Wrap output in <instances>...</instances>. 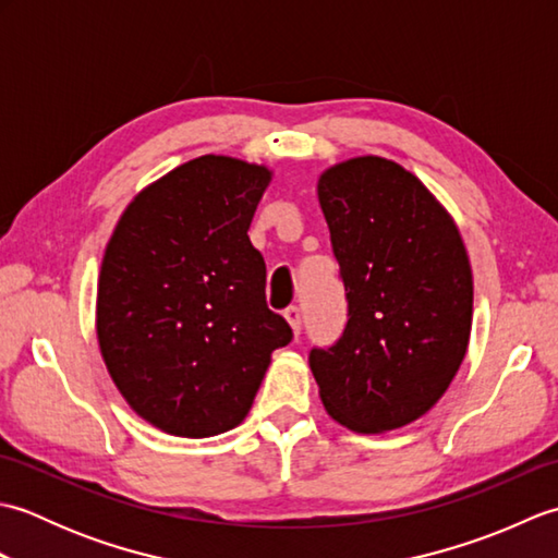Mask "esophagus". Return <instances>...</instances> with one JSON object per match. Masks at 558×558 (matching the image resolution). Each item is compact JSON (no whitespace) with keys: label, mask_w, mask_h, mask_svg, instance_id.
<instances>
[{"label":"esophagus","mask_w":558,"mask_h":558,"mask_svg":"<svg viewBox=\"0 0 558 558\" xmlns=\"http://www.w3.org/2000/svg\"><path fill=\"white\" fill-rule=\"evenodd\" d=\"M286 318H288V324L292 326L294 336H300V330H302V310H300V306L290 304L286 310Z\"/></svg>","instance_id":"esophagus-1"}]
</instances>
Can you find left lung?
I'll use <instances>...</instances> for the list:
<instances>
[{"label":"left lung","mask_w":558,"mask_h":558,"mask_svg":"<svg viewBox=\"0 0 558 558\" xmlns=\"http://www.w3.org/2000/svg\"><path fill=\"white\" fill-rule=\"evenodd\" d=\"M318 204L345 286L348 324L310 366L330 417L357 434L420 420L465 360L472 270L453 218L398 162L328 168Z\"/></svg>","instance_id":"8db88e82"}]
</instances>
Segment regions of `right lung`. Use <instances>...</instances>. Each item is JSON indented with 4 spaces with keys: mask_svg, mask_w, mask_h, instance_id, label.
Returning <instances> with one entry per match:
<instances>
[{
    "mask_svg": "<svg viewBox=\"0 0 558 558\" xmlns=\"http://www.w3.org/2000/svg\"><path fill=\"white\" fill-rule=\"evenodd\" d=\"M264 165L201 156L146 186L102 256L98 342L129 405L172 436L206 438L252 410L292 328L266 304L248 225Z\"/></svg>",
    "mask_w": 558,
    "mask_h": 558,
    "instance_id": "obj_1",
    "label": "right lung"
}]
</instances>
